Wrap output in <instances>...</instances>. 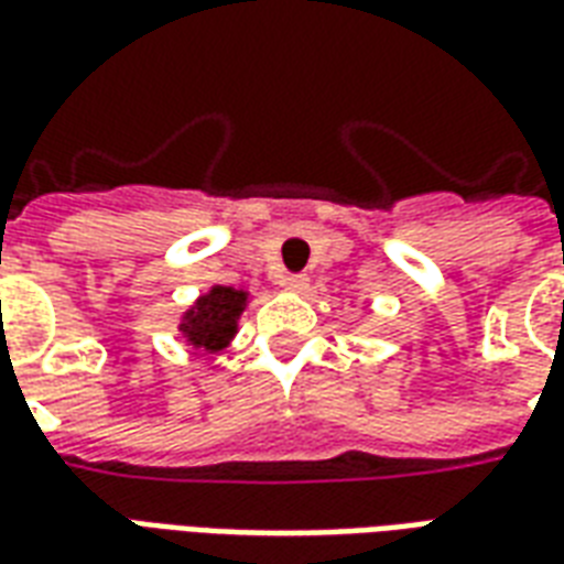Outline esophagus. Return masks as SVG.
<instances>
[{
	"instance_id": "34e87169",
	"label": "esophagus",
	"mask_w": 564,
	"mask_h": 564,
	"mask_svg": "<svg viewBox=\"0 0 564 564\" xmlns=\"http://www.w3.org/2000/svg\"><path fill=\"white\" fill-rule=\"evenodd\" d=\"M282 285H285L288 291H306L308 279L306 276H285L282 279Z\"/></svg>"
}]
</instances>
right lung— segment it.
Wrapping results in <instances>:
<instances>
[{
  "label": "right lung",
  "instance_id": "right-lung-1",
  "mask_svg": "<svg viewBox=\"0 0 564 564\" xmlns=\"http://www.w3.org/2000/svg\"><path fill=\"white\" fill-rule=\"evenodd\" d=\"M243 308H247V291L214 285L186 308L181 333L193 347H202L207 354H219L235 338L237 317Z\"/></svg>",
  "mask_w": 564,
  "mask_h": 564
}]
</instances>
